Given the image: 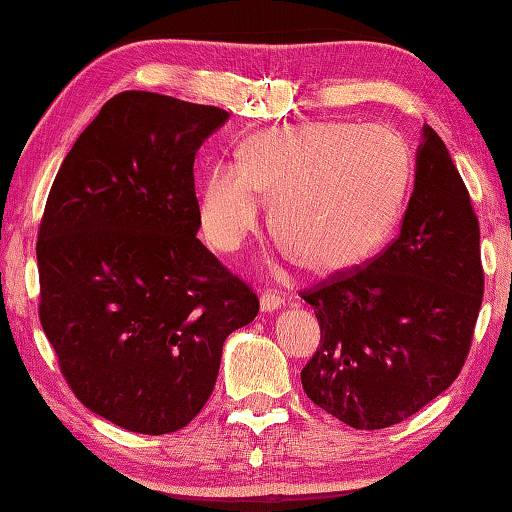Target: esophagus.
Returning a JSON list of instances; mask_svg holds the SVG:
<instances>
[{
	"label": "esophagus",
	"instance_id": "34e87169",
	"mask_svg": "<svg viewBox=\"0 0 512 512\" xmlns=\"http://www.w3.org/2000/svg\"><path fill=\"white\" fill-rule=\"evenodd\" d=\"M284 308V299L277 295H270V292H264L262 299H259V310L262 312H277Z\"/></svg>",
	"mask_w": 512,
	"mask_h": 512
}]
</instances>
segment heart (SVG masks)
<instances>
[{
  "mask_svg": "<svg viewBox=\"0 0 512 512\" xmlns=\"http://www.w3.org/2000/svg\"><path fill=\"white\" fill-rule=\"evenodd\" d=\"M409 178L398 138L376 125L299 123L250 136L239 165L209 171L200 195L202 233L233 253L273 211L290 264L330 275L363 264L396 224Z\"/></svg>",
  "mask_w": 512,
  "mask_h": 512,
  "instance_id": "b5f03b06",
  "label": "heart"
}]
</instances>
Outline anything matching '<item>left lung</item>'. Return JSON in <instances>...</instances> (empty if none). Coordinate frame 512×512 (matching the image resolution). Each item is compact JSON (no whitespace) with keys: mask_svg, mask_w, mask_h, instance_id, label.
<instances>
[{"mask_svg":"<svg viewBox=\"0 0 512 512\" xmlns=\"http://www.w3.org/2000/svg\"><path fill=\"white\" fill-rule=\"evenodd\" d=\"M480 224L429 125L400 235L365 268L303 292L321 325L301 369L308 398L354 429H385L440 396L469 354L482 306Z\"/></svg>","mask_w":512,"mask_h":512,"instance_id":"obj_1","label":"left lung"}]
</instances>
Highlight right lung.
<instances>
[{
  "label": "right lung",
  "instance_id": "right-lung-1",
  "mask_svg": "<svg viewBox=\"0 0 512 512\" xmlns=\"http://www.w3.org/2000/svg\"><path fill=\"white\" fill-rule=\"evenodd\" d=\"M228 121L154 92L107 101L52 182L37 242L39 319L74 396L127 431L198 416L226 336L259 299L200 242L193 162Z\"/></svg>",
  "mask_w": 512,
  "mask_h": 512
}]
</instances>
